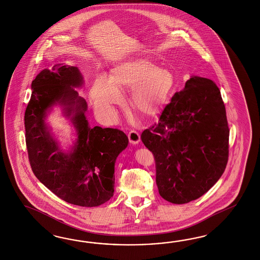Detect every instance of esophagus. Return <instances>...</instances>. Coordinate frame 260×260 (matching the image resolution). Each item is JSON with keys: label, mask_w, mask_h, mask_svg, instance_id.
<instances>
[{"label": "esophagus", "mask_w": 260, "mask_h": 260, "mask_svg": "<svg viewBox=\"0 0 260 260\" xmlns=\"http://www.w3.org/2000/svg\"><path fill=\"white\" fill-rule=\"evenodd\" d=\"M127 137L132 144H137L140 141V134L135 131H131L127 134Z\"/></svg>", "instance_id": "obj_1"}]
</instances>
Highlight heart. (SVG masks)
I'll return each instance as SVG.
<instances>
[{
    "instance_id": "b5f03b06",
    "label": "heart",
    "mask_w": 260,
    "mask_h": 260,
    "mask_svg": "<svg viewBox=\"0 0 260 260\" xmlns=\"http://www.w3.org/2000/svg\"><path fill=\"white\" fill-rule=\"evenodd\" d=\"M95 80L90 95L96 109L106 116L114 114L115 106L123 101L121 89H133L134 109L146 116L155 115L174 85L173 73L161 70L156 63L145 59L126 61L116 67L110 75Z\"/></svg>"
}]
</instances>
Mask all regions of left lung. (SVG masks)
Returning <instances> with one entry per match:
<instances>
[{
    "label": "left lung",
    "mask_w": 260,
    "mask_h": 260,
    "mask_svg": "<svg viewBox=\"0 0 260 260\" xmlns=\"http://www.w3.org/2000/svg\"><path fill=\"white\" fill-rule=\"evenodd\" d=\"M229 134L219 88L210 79L191 77L141 134L154 156L159 194L185 204L206 193L226 169Z\"/></svg>",
    "instance_id": "1"
}]
</instances>
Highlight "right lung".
<instances>
[{
    "label": "right lung",
    "instance_id": "obj_1",
    "mask_svg": "<svg viewBox=\"0 0 260 260\" xmlns=\"http://www.w3.org/2000/svg\"><path fill=\"white\" fill-rule=\"evenodd\" d=\"M76 67L55 64L32 81V93L24 113L25 143L35 176L55 196L70 204L97 207L114 191V164L128 143L118 128L89 127L86 100L72 87L82 84ZM56 102L65 107L78 129L75 151L63 155L47 131L45 110Z\"/></svg>",
    "mask_w": 260,
    "mask_h": 260
}]
</instances>
